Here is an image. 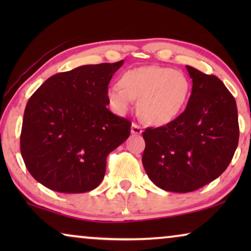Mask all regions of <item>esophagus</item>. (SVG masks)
Segmentation results:
<instances>
[{
  "label": "esophagus",
  "mask_w": 251,
  "mask_h": 251,
  "mask_svg": "<svg viewBox=\"0 0 251 251\" xmlns=\"http://www.w3.org/2000/svg\"><path fill=\"white\" fill-rule=\"evenodd\" d=\"M143 132V130L140 126L137 125V123H132L131 126V133L132 135H140V133Z\"/></svg>",
  "instance_id": "esophagus-1"
}]
</instances>
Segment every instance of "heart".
Segmentation results:
<instances>
[{
  "mask_svg": "<svg viewBox=\"0 0 251 251\" xmlns=\"http://www.w3.org/2000/svg\"><path fill=\"white\" fill-rule=\"evenodd\" d=\"M118 84L106 91L111 107L119 114L128 112L133 100L144 122L164 126L183 111L191 95V81L183 72L150 65L125 72Z\"/></svg>",
  "mask_w": 251,
  "mask_h": 251,
  "instance_id": "1",
  "label": "heart"
}]
</instances>
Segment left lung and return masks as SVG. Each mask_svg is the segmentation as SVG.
<instances>
[{"mask_svg":"<svg viewBox=\"0 0 251 251\" xmlns=\"http://www.w3.org/2000/svg\"><path fill=\"white\" fill-rule=\"evenodd\" d=\"M192 94L181 114L143 132V166L157 187L188 193L215 180L231 162L239 143L235 99L215 75L186 66Z\"/></svg>","mask_w":251,"mask_h":251,"instance_id":"obj_1","label":"left lung"}]
</instances>
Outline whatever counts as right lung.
<instances>
[{
	"instance_id": "add662e5",
	"label": "right lung",
	"mask_w": 251,
	"mask_h": 251,
	"mask_svg": "<svg viewBox=\"0 0 251 251\" xmlns=\"http://www.w3.org/2000/svg\"><path fill=\"white\" fill-rule=\"evenodd\" d=\"M122 65H84L54 74L28 99L20 152L43 186L84 193L104 179L106 157L126 140L131 126L106 107L108 83Z\"/></svg>"
}]
</instances>
